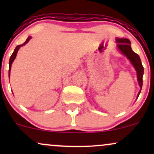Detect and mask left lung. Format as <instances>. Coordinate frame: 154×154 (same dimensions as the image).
Instances as JSON below:
<instances>
[{
    "instance_id": "8db88e82",
    "label": "left lung",
    "mask_w": 154,
    "mask_h": 154,
    "mask_svg": "<svg viewBox=\"0 0 154 154\" xmlns=\"http://www.w3.org/2000/svg\"><path fill=\"white\" fill-rule=\"evenodd\" d=\"M116 42H117V47L119 50L121 51L125 56H127V58L130 60V62L135 67L136 72H137V80H138L140 88V91L138 95H137V98H138L140 93L141 88L143 85V75L144 69L142 63H141V60L140 59L139 56L137 54H135L133 51L132 50L131 43L128 39H120L116 38Z\"/></svg>"
}]
</instances>
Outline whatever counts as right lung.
<instances>
[{"mask_svg":"<svg viewBox=\"0 0 154 154\" xmlns=\"http://www.w3.org/2000/svg\"><path fill=\"white\" fill-rule=\"evenodd\" d=\"M30 39H31V37H29V38L26 39V41L24 42V43L22 44V45H17V46L16 47V48L14 49V53H13V54H12L11 56L10 59H9V70H8V77H9V76H10V72H11V64H12V63H13V61H14L16 56H17V52H18L19 48H20L21 46H23V45H24L26 43H27L28 42H29V40H30Z\"/></svg>","mask_w":154,"mask_h":154,"instance_id":"1","label":"right lung"}]
</instances>
